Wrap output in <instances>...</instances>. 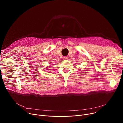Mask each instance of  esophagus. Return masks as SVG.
<instances>
[{"mask_svg":"<svg viewBox=\"0 0 123 123\" xmlns=\"http://www.w3.org/2000/svg\"><path fill=\"white\" fill-rule=\"evenodd\" d=\"M63 58H64V59H65V60H67V59H68V57H67V56H65V57H64Z\"/></svg>","mask_w":123,"mask_h":123,"instance_id":"1","label":"esophagus"}]
</instances>
